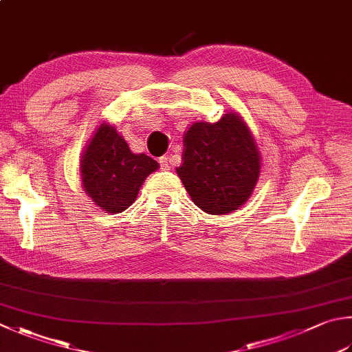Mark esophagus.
I'll list each match as a JSON object with an SVG mask.
<instances>
[{
	"instance_id": "1",
	"label": "esophagus",
	"mask_w": 352,
	"mask_h": 352,
	"mask_svg": "<svg viewBox=\"0 0 352 352\" xmlns=\"http://www.w3.org/2000/svg\"><path fill=\"white\" fill-rule=\"evenodd\" d=\"M159 164H161L162 170H170V157L168 156L159 157Z\"/></svg>"
}]
</instances>
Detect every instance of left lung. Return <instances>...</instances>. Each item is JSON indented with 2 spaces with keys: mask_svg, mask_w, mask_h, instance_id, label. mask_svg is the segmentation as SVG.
I'll return each instance as SVG.
<instances>
[{
  "mask_svg": "<svg viewBox=\"0 0 352 352\" xmlns=\"http://www.w3.org/2000/svg\"><path fill=\"white\" fill-rule=\"evenodd\" d=\"M262 156L247 122L227 111L217 122L196 121L184 133L176 168L191 201L208 214H228L248 201L261 176Z\"/></svg>",
  "mask_w": 352,
  "mask_h": 352,
  "instance_id": "1",
  "label": "left lung"
}]
</instances>
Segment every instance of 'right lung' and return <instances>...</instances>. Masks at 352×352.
Listing matches in <instances>:
<instances>
[{"instance_id":"obj_1","label":"right lung","mask_w":352,"mask_h":352,"mask_svg":"<svg viewBox=\"0 0 352 352\" xmlns=\"http://www.w3.org/2000/svg\"><path fill=\"white\" fill-rule=\"evenodd\" d=\"M159 164L144 153H133L115 125L102 122L79 159L82 190L105 213H121L136 201L139 190Z\"/></svg>"}]
</instances>
